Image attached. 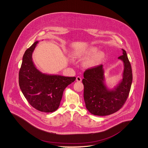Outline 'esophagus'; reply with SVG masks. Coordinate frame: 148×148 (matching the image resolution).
Returning a JSON list of instances; mask_svg holds the SVG:
<instances>
[{
	"mask_svg": "<svg viewBox=\"0 0 148 148\" xmlns=\"http://www.w3.org/2000/svg\"><path fill=\"white\" fill-rule=\"evenodd\" d=\"M76 80H77V82H82V78L80 77H77L76 78Z\"/></svg>",
	"mask_w": 148,
	"mask_h": 148,
	"instance_id": "34e87169",
	"label": "esophagus"
}]
</instances>
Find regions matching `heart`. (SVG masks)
I'll use <instances>...</instances> for the list:
<instances>
[{
  "label": "heart",
  "mask_w": 148,
  "mask_h": 148,
  "mask_svg": "<svg viewBox=\"0 0 148 148\" xmlns=\"http://www.w3.org/2000/svg\"><path fill=\"white\" fill-rule=\"evenodd\" d=\"M74 56L82 58H87L83 65L85 68H93L101 63L106 58V53L103 51H98V48L96 46H89L81 50L74 53Z\"/></svg>",
  "instance_id": "b5f03b06"
}]
</instances>
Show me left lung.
I'll return each instance as SVG.
<instances>
[{
  "label": "left lung",
  "instance_id": "obj_1",
  "mask_svg": "<svg viewBox=\"0 0 148 148\" xmlns=\"http://www.w3.org/2000/svg\"><path fill=\"white\" fill-rule=\"evenodd\" d=\"M118 59L124 65L122 79L113 88L106 83L105 71L100 65L84 73V99L86 108L98 116H106L119 110L127 100L133 80L131 65L125 50Z\"/></svg>",
  "mask_w": 148,
  "mask_h": 148
}]
</instances>
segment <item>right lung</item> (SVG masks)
<instances>
[{
    "mask_svg": "<svg viewBox=\"0 0 148 148\" xmlns=\"http://www.w3.org/2000/svg\"><path fill=\"white\" fill-rule=\"evenodd\" d=\"M39 41L27 50L23 57L19 74V84L29 103L36 110L51 113L60 106L64 90L75 77L42 73L36 68L32 55Z\"/></svg>",
    "mask_w": 148,
    "mask_h": 148,
    "instance_id": "add662e5",
    "label": "right lung"
}]
</instances>
